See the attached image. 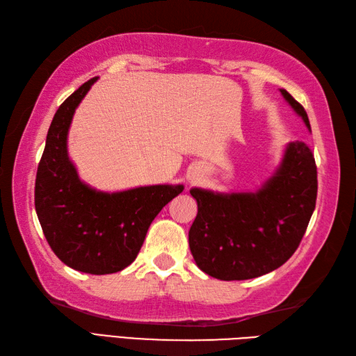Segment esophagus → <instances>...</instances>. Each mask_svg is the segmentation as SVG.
<instances>
[{"mask_svg": "<svg viewBox=\"0 0 356 356\" xmlns=\"http://www.w3.org/2000/svg\"><path fill=\"white\" fill-rule=\"evenodd\" d=\"M190 180H191V182H195V180H197V174H191V176H190Z\"/></svg>", "mask_w": 356, "mask_h": 356, "instance_id": "esophagus-1", "label": "esophagus"}]
</instances>
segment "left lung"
I'll return each mask as SVG.
<instances>
[{"label": "left lung", "instance_id": "8db88e82", "mask_svg": "<svg viewBox=\"0 0 356 356\" xmlns=\"http://www.w3.org/2000/svg\"><path fill=\"white\" fill-rule=\"evenodd\" d=\"M280 93L311 131L305 108L284 88ZM316 190L314 154L300 140L287 143L274 174L257 191L191 188L197 217L188 238L195 264L223 282L275 270L297 251L315 209Z\"/></svg>", "mask_w": 356, "mask_h": 356}]
</instances>
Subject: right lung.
Listing matches in <instances>:
<instances>
[{"mask_svg": "<svg viewBox=\"0 0 356 356\" xmlns=\"http://www.w3.org/2000/svg\"><path fill=\"white\" fill-rule=\"evenodd\" d=\"M93 78L61 104L53 116L38 165L35 208L51 251L67 266L93 275L115 274L138 257L147 231L184 185H148L105 193L79 179L67 148L78 105Z\"/></svg>", "mask_w": 356, "mask_h": 356, "instance_id": "obj_1", "label": "right lung"}]
</instances>
